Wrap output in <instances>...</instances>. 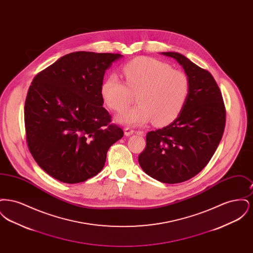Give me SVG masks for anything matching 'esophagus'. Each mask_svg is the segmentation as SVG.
Here are the masks:
<instances>
[{"label":"esophagus","mask_w":253,"mask_h":253,"mask_svg":"<svg viewBox=\"0 0 253 253\" xmlns=\"http://www.w3.org/2000/svg\"><path fill=\"white\" fill-rule=\"evenodd\" d=\"M133 132H134V131L132 130V128H130V127H125V128H124V134H125L126 136L132 135V134H133Z\"/></svg>","instance_id":"1"}]
</instances>
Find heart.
<instances>
[{"label": "heart", "instance_id": "1", "mask_svg": "<svg viewBox=\"0 0 253 253\" xmlns=\"http://www.w3.org/2000/svg\"><path fill=\"white\" fill-rule=\"evenodd\" d=\"M126 84L111 74L102 82L100 96L109 108L121 112L137 95L138 105L117 117L124 125L140 126L154 121L157 126H166L174 121L184 108L190 94L188 76L163 61L138 58L122 68Z\"/></svg>", "mask_w": 253, "mask_h": 253}]
</instances>
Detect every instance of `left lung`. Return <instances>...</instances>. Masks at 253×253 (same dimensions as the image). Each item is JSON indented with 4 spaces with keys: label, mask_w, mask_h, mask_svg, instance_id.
<instances>
[{
    "label": "left lung",
    "mask_w": 253,
    "mask_h": 253,
    "mask_svg": "<svg viewBox=\"0 0 253 253\" xmlns=\"http://www.w3.org/2000/svg\"><path fill=\"white\" fill-rule=\"evenodd\" d=\"M161 54L173 58L183 67L190 81V94L174 121L147 133L138 163L154 179L175 184L191 179L209 163L224 132L226 111L211 73L177 52Z\"/></svg>",
    "instance_id": "left-lung-1"
}]
</instances>
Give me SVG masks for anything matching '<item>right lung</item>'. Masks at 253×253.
Here are the masks:
<instances>
[{
	"instance_id": "right-lung-1",
	"label": "right lung",
	"mask_w": 253,
	"mask_h": 253,
	"mask_svg": "<svg viewBox=\"0 0 253 253\" xmlns=\"http://www.w3.org/2000/svg\"><path fill=\"white\" fill-rule=\"evenodd\" d=\"M122 57L74 52L34 78L24 105L26 141L38 165L57 180L76 184L95 176L123 136L110 124L100 96L104 74Z\"/></svg>"
}]
</instances>
